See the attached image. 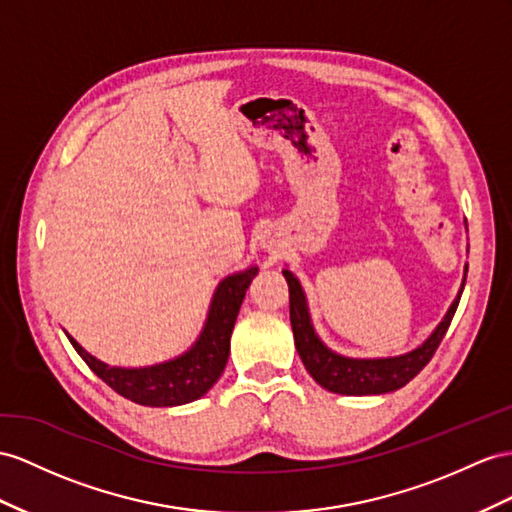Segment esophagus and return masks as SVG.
Segmentation results:
<instances>
[{
  "label": "esophagus",
  "mask_w": 512,
  "mask_h": 512,
  "mask_svg": "<svg viewBox=\"0 0 512 512\" xmlns=\"http://www.w3.org/2000/svg\"><path fill=\"white\" fill-rule=\"evenodd\" d=\"M261 246L268 248V251H272V248L277 246V244H274V240H272V238H264V240H261Z\"/></svg>",
  "instance_id": "1"
}]
</instances>
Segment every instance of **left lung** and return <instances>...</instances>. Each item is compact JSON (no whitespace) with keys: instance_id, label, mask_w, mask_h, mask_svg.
Segmentation results:
<instances>
[{"instance_id":"8db88e82","label":"left lung","mask_w":512,"mask_h":512,"mask_svg":"<svg viewBox=\"0 0 512 512\" xmlns=\"http://www.w3.org/2000/svg\"><path fill=\"white\" fill-rule=\"evenodd\" d=\"M283 277L287 281V287H290V320L294 331V344L307 372L313 376V381L333 393H342V396H378V393L396 391L409 381H413V378L426 368V363L432 359V355H435V350L439 348L441 339L454 318L458 300H461L467 279V264L461 290H458L456 298L452 300L448 313H445L443 320L437 324V329L417 348L404 352V355L372 359L344 357L326 346L316 333V329H313L303 285L294 277L292 270L285 268Z\"/></svg>"}]
</instances>
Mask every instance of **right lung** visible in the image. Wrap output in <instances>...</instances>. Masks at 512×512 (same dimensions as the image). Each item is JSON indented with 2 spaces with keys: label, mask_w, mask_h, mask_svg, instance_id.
I'll return each instance as SVG.
<instances>
[{
  "label": "right lung",
  "mask_w": 512,
  "mask_h": 512,
  "mask_svg": "<svg viewBox=\"0 0 512 512\" xmlns=\"http://www.w3.org/2000/svg\"><path fill=\"white\" fill-rule=\"evenodd\" d=\"M257 270V266H251L229 274L218 283L201 335L175 359L144 365V368H121V365L103 363L86 352L69 333L67 337L88 368L123 398L142 406L194 402L203 398L225 372L233 324L238 320L242 300Z\"/></svg>",
  "instance_id": "obj_1"
}]
</instances>
